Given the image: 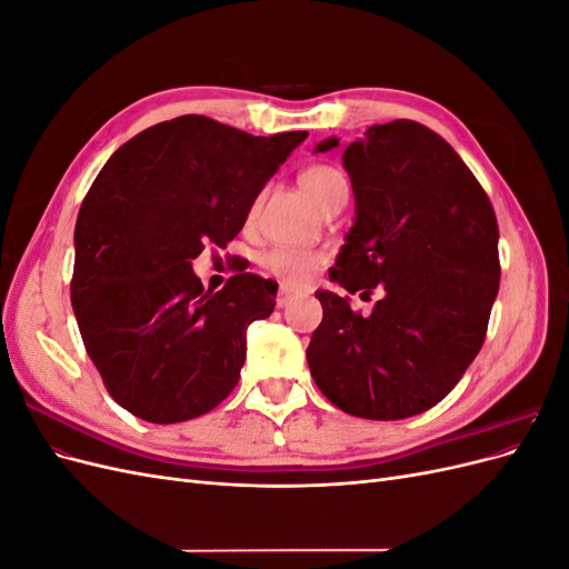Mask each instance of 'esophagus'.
Listing matches in <instances>:
<instances>
[{
  "label": "esophagus",
  "mask_w": 569,
  "mask_h": 569,
  "mask_svg": "<svg viewBox=\"0 0 569 569\" xmlns=\"http://www.w3.org/2000/svg\"><path fill=\"white\" fill-rule=\"evenodd\" d=\"M299 295H297V291L295 289H289V287H280V291H278V299H274V301H278V306L280 308H287L291 301H295Z\"/></svg>",
  "instance_id": "1"
}]
</instances>
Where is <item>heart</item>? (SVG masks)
<instances>
[{
    "instance_id": "obj_1",
    "label": "heart",
    "mask_w": 569,
    "mask_h": 569,
    "mask_svg": "<svg viewBox=\"0 0 569 569\" xmlns=\"http://www.w3.org/2000/svg\"><path fill=\"white\" fill-rule=\"evenodd\" d=\"M299 187H301V192L311 199L320 211L339 194L349 192L343 176L337 168L327 166V163L306 166L299 173ZM256 206H253V211H256ZM325 261H327V256L318 249L272 247L261 256V266L272 274V278H278L280 282L289 284V287H306L313 280V274L318 272V268H322Z\"/></svg>"
}]
</instances>
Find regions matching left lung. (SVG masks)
<instances>
[{
	"instance_id": "1",
	"label": "left lung",
	"mask_w": 569,
	"mask_h": 569,
	"mask_svg": "<svg viewBox=\"0 0 569 569\" xmlns=\"http://www.w3.org/2000/svg\"><path fill=\"white\" fill-rule=\"evenodd\" d=\"M363 134L343 151L356 222L330 278L382 299L363 316L316 291L322 322L306 356L343 412L403 420L449 396L485 343L501 282L498 222L485 187L435 130L399 118ZM337 144L330 137L318 151Z\"/></svg>"
}]
</instances>
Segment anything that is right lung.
I'll return each mask as SVG.
<instances>
[{
    "label": "right lung",
    "instance_id": "right-lung-1",
    "mask_svg": "<svg viewBox=\"0 0 569 569\" xmlns=\"http://www.w3.org/2000/svg\"><path fill=\"white\" fill-rule=\"evenodd\" d=\"M306 137L189 113L134 134L99 170L76 222L71 303L101 382L134 418L192 420L237 387L247 327L272 313L278 284L234 268L211 295L192 258L232 242Z\"/></svg>",
    "mask_w": 569,
    "mask_h": 569
}]
</instances>
